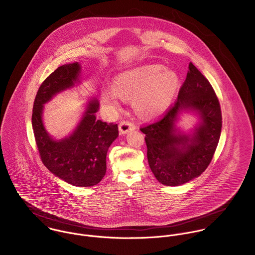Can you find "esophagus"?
<instances>
[{"mask_svg":"<svg viewBox=\"0 0 255 255\" xmlns=\"http://www.w3.org/2000/svg\"><path fill=\"white\" fill-rule=\"evenodd\" d=\"M135 128H136V127L133 124L129 123V122H122L119 125V129H120V132L122 134H126V133H128L129 131L134 130Z\"/></svg>","mask_w":255,"mask_h":255,"instance_id":"1","label":"esophagus"}]
</instances>
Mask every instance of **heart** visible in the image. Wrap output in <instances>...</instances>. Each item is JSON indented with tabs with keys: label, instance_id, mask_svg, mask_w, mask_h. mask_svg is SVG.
<instances>
[{
	"label": "heart",
	"instance_id": "heart-1",
	"mask_svg": "<svg viewBox=\"0 0 255 255\" xmlns=\"http://www.w3.org/2000/svg\"><path fill=\"white\" fill-rule=\"evenodd\" d=\"M180 76L161 64H148L117 75L113 88L102 90V102L112 111L119 109L123 98H131L134 111L144 119L163 116L173 104Z\"/></svg>",
	"mask_w": 255,
	"mask_h": 255
}]
</instances>
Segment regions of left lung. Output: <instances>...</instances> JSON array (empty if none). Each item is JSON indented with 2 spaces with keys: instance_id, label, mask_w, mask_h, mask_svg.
Masks as SVG:
<instances>
[{
  "instance_id": "obj_1",
  "label": "left lung",
  "mask_w": 255,
  "mask_h": 255,
  "mask_svg": "<svg viewBox=\"0 0 255 255\" xmlns=\"http://www.w3.org/2000/svg\"><path fill=\"white\" fill-rule=\"evenodd\" d=\"M173 107L161 121L142 128L147 159L157 180L180 186L199 177L209 166L220 138L222 116L219 101L205 76L192 62ZM197 118L189 132L178 127L184 113Z\"/></svg>"
}]
</instances>
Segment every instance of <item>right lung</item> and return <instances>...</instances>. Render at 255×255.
<instances>
[{"label":"right lung","instance_id":"add662e5","mask_svg":"<svg viewBox=\"0 0 255 255\" xmlns=\"http://www.w3.org/2000/svg\"><path fill=\"white\" fill-rule=\"evenodd\" d=\"M82 81L79 62L64 64L52 72L36 95L32 127L46 168L71 185L92 187L105 175L108 149L119 136L118 125L96 119L95 113L99 110L96 97L89 98L80 122L67 136L53 137L44 124L45 104L57 94L80 86Z\"/></svg>","mask_w":255,"mask_h":255}]
</instances>
